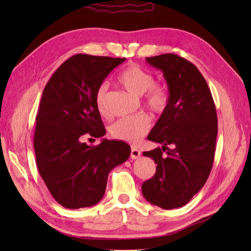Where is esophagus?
<instances>
[{
  "instance_id": "esophagus-1",
  "label": "esophagus",
  "mask_w": 251,
  "mask_h": 251,
  "mask_svg": "<svg viewBox=\"0 0 251 251\" xmlns=\"http://www.w3.org/2000/svg\"><path fill=\"white\" fill-rule=\"evenodd\" d=\"M141 151L137 149V148H132L131 150V158L132 159H137L138 157H140Z\"/></svg>"
}]
</instances>
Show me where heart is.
Here are the masks:
<instances>
[{
	"mask_svg": "<svg viewBox=\"0 0 251 251\" xmlns=\"http://www.w3.org/2000/svg\"><path fill=\"white\" fill-rule=\"evenodd\" d=\"M118 82L128 92L141 96L144 94V103L155 113H162L169 103V93L161 85L154 83V77L135 64L127 65L118 75ZM107 98V86L101 85L96 92V107L102 115L107 114L105 108ZM151 119L149 116L139 115L124 117L116 121L111 127V134L114 138L126 142L136 143L140 141L148 134L151 128Z\"/></svg>",
	"mask_w": 251,
	"mask_h": 251,
	"instance_id": "heart-1",
	"label": "heart"
}]
</instances>
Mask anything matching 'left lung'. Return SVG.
I'll list each match as a JSON object with an SVG mask.
<instances>
[{"instance_id":"8db88e82","label":"left lung","mask_w":251,"mask_h":251,"mask_svg":"<svg viewBox=\"0 0 251 251\" xmlns=\"http://www.w3.org/2000/svg\"><path fill=\"white\" fill-rule=\"evenodd\" d=\"M146 60L162 71L170 95L168 107L148 136L162 149L143 151L157 166L141 191L151 204L178 208L200 191L210 174L218 134L216 107L206 80L191 62L174 53Z\"/></svg>"}]
</instances>
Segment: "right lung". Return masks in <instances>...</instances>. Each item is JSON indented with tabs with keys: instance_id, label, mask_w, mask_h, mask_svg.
I'll list each match as a JSON object with an SVG mask.
<instances>
[{
	"instance_id": "1",
	"label": "right lung",
	"mask_w": 251,
	"mask_h": 251,
	"mask_svg": "<svg viewBox=\"0 0 251 251\" xmlns=\"http://www.w3.org/2000/svg\"><path fill=\"white\" fill-rule=\"evenodd\" d=\"M126 58L76 54L52 75L43 91L36 115L34 151L37 169L50 194L62 206L77 209L97 204L110 172L127 160L131 148L102 139L89 146L105 128L96 107V92L110 72Z\"/></svg>"
}]
</instances>
